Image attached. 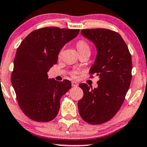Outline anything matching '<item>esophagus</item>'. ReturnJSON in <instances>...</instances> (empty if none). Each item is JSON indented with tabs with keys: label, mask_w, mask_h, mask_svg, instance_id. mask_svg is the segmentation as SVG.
Here are the masks:
<instances>
[{
	"label": "esophagus",
	"mask_w": 147,
	"mask_h": 147,
	"mask_svg": "<svg viewBox=\"0 0 147 147\" xmlns=\"http://www.w3.org/2000/svg\"><path fill=\"white\" fill-rule=\"evenodd\" d=\"M71 85H72V87H78V84L76 83V82L75 81H72L71 82Z\"/></svg>",
	"instance_id": "esophagus-1"
}]
</instances>
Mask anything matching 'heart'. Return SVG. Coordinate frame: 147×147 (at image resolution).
<instances>
[{"label": "heart", "instance_id": "b5f03b06", "mask_svg": "<svg viewBox=\"0 0 147 147\" xmlns=\"http://www.w3.org/2000/svg\"><path fill=\"white\" fill-rule=\"evenodd\" d=\"M76 48L79 53H85V52H90V48L89 45L87 43V42H86L83 40H80L79 41L77 42ZM72 75H73V76L74 77L76 76L77 72H73Z\"/></svg>", "mask_w": 147, "mask_h": 147}]
</instances>
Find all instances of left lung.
Returning <instances> with one entry per match:
<instances>
[{"label": "left lung", "instance_id": "obj_1", "mask_svg": "<svg viewBox=\"0 0 147 147\" xmlns=\"http://www.w3.org/2000/svg\"><path fill=\"white\" fill-rule=\"evenodd\" d=\"M83 37L97 49L90 73L99 76L98 86L80 83L83 97L78 102L81 118L90 124H102L111 119L121 108L132 78V59L121 36L105 29L81 30Z\"/></svg>", "mask_w": 147, "mask_h": 147}]
</instances>
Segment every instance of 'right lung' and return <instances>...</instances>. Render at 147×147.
I'll list each match as a JSON object with an SVG mask.
<instances>
[{
  "mask_svg": "<svg viewBox=\"0 0 147 147\" xmlns=\"http://www.w3.org/2000/svg\"><path fill=\"white\" fill-rule=\"evenodd\" d=\"M78 33L79 29L42 28L30 33L17 48L11 83L20 108L31 120L48 122L57 115L61 97L71 83L48 78V72L57 62L61 49Z\"/></svg>",
  "mask_w": 147,
  "mask_h": 147,
  "instance_id": "add662e5",
  "label": "right lung"
}]
</instances>
